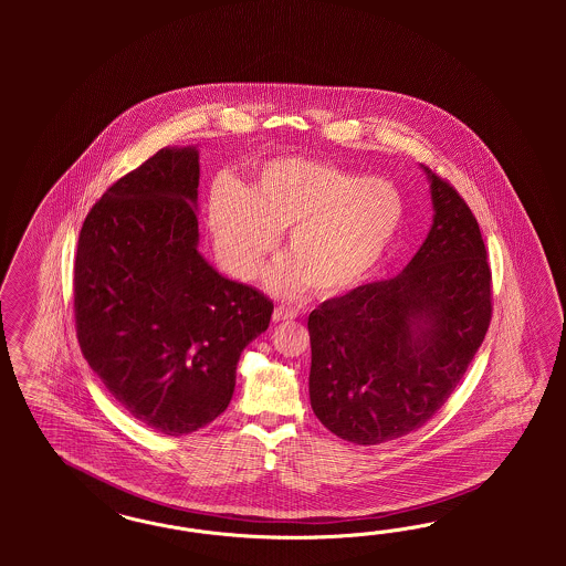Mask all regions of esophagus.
<instances>
[{
	"label": "esophagus",
	"mask_w": 566,
	"mask_h": 566,
	"mask_svg": "<svg viewBox=\"0 0 566 566\" xmlns=\"http://www.w3.org/2000/svg\"><path fill=\"white\" fill-rule=\"evenodd\" d=\"M298 313L294 308L289 307H275L274 308V322H289L294 319Z\"/></svg>",
	"instance_id": "1"
}]
</instances>
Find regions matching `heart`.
Here are the masks:
<instances>
[{"instance_id": "1", "label": "heart", "mask_w": 566, "mask_h": 566, "mask_svg": "<svg viewBox=\"0 0 566 566\" xmlns=\"http://www.w3.org/2000/svg\"><path fill=\"white\" fill-rule=\"evenodd\" d=\"M407 199L388 178H363L326 161L274 159L240 192L213 190L209 230L218 258L240 280H255L286 232L289 258L268 274L277 296L307 289L338 296L360 286L395 247Z\"/></svg>"}]
</instances>
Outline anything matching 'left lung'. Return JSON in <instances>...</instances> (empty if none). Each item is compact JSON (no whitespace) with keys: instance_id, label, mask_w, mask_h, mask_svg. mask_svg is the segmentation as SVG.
<instances>
[{"instance_id":"1","label":"left lung","mask_w":566,"mask_h":566,"mask_svg":"<svg viewBox=\"0 0 566 566\" xmlns=\"http://www.w3.org/2000/svg\"><path fill=\"white\" fill-rule=\"evenodd\" d=\"M421 170L433 222L405 270L308 315L311 407L353 444H381L429 421L490 326L492 277L480 223L457 190Z\"/></svg>"}]
</instances>
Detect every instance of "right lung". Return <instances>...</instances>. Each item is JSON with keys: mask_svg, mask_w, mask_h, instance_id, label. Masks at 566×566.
<instances>
[{"mask_svg": "<svg viewBox=\"0 0 566 566\" xmlns=\"http://www.w3.org/2000/svg\"><path fill=\"white\" fill-rule=\"evenodd\" d=\"M199 149L164 147L103 192L74 263L81 350L126 411L182 436L220 417L274 303L199 253Z\"/></svg>", "mask_w": 566, "mask_h": 566, "instance_id": "right-lung-1", "label": "right lung"}]
</instances>
